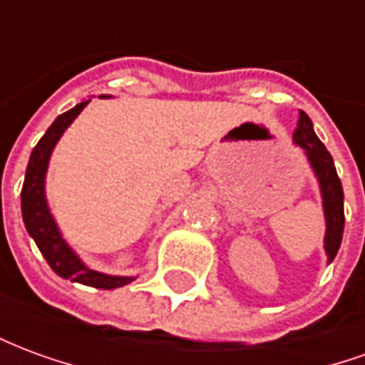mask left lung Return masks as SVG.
Masks as SVG:
<instances>
[{
    "label": "left lung",
    "mask_w": 365,
    "mask_h": 365,
    "mask_svg": "<svg viewBox=\"0 0 365 365\" xmlns=\"http://www.w3.org/2000/svg\"><path fill=\"white\" fill-rule=\"evenodd\" d=\"M293 140L307 152V158L313 166L314 174L319 178L322 191V205L327 217V237H324V250L329 254V262L334 260L342 232H344V191L336 174V168L332 162L327 146L314 135L313 123L305 111H299L297 127L293 130Z\"/></svg>",
    "instance_id": "obj_1"
}]
</instances>
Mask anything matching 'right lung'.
Returning a JSON list of instances; mask_svg holds the SVG:
<instances>
[{"label":"right lung","mask_w":365,"mask_h":365,"mask_svg":"<svg viewBox=\"0 0 365 365\" xmlns=\"http://www.w3.org/2000/svg\"><path fill=\"white\" fill-rule=\"evenodd\" d=\"M88 101H82L76 105L74 109L62 113L56 117L48 130L44 133L43 138L38 140L31 158H29L27 172H25V182H23V190H21V211H23V221H25V229L31 237L35 238L38 250L60 277L64 279H72V282L83 283V285H91L97 289H115L120 285H127L135 277H117V275H105L93 269L86 268L82 262L78 260L70 246L62 240L56 222L52 219L51 211L46 207V199H44V175H46V166H48V158L54 148V144L58 143L62 133L70 127V123L80 115Z\"/></svg>","instance_id":"obj_1"}]
</instances>
